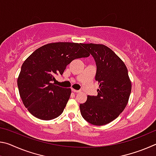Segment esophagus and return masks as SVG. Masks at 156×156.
<instances>
[{
  "label": "esophagus",
  "instance_id": "esophagus-1",
  "mask_svg": "<svg viewBox=\"0 0 156 156\" xmlns=\"http://www.w3.org/2000/svg\"><path fill=\"white\" fill-rule=\"evenodd\" d=\"M72 91H73V92H74V93H79V92H80V91H79V90H76V89H72Z\"/></svg>",
  "mask_w": 156,
  "mask_h": 156
}]
</instances>
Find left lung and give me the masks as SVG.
<instances>
[{
    "instance_id": "obj_1",
    "label": "left lung",
    "mask_w": 156,
    "mask_h": 156,
    "mask_svg": "<svg viewBox=\"0 0 156 156\" xmlns=\"http://www.w3.org/2000/svg\"><path fill=\"white\" fill-rule=\"evenodd\" d=\"M94 58L98 82V96H88L80 105L81 115L91 125L102 126L117 118L129 102L131 82L126 65L109 47L102 44H82Z\"/></svg>"
}]
</instances>
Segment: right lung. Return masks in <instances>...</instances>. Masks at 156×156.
<instances>
[{"label":"right lung","instance_id":"1","mask_svg":"<svg viewBox=\"0 0 156 156\" xmlns=\"http://www.w3.org/2000/svg\"><path fill=\"white\" fill-rule=\"evenodd\" d=\"M82 43L59 42L39 47L23 63L17 83L25 107L34 117L43 120L61 114L72 94L52 83L76 58L89 56Z\"/></svg>","mask_w":156,"mask_h":156}]
</instances>
